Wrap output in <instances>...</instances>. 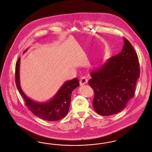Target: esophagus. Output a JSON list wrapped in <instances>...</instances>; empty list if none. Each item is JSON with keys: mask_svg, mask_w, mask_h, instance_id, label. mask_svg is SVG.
Returning a JSON list of instances; mask_svg holds the SVG:
<instances>
[{"mask_svg": "<svg viewBox=\"0 0 152 152\" xmlns=\"http://www.w3.org/2000/svg\"><path fill=\"white\" fill-rule=\"evenodd\" d=\"M88 83V79L86 77H83L80 79V85H85Z\"/></svg>", "mask_w": 152, "mask_h": 152, "instance_id": "1", "label": "esophagus"}]
</instances>
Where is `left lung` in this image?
Wrapping results in <instances>:
<instances>
[{"mask_svg":"<svg viewBox=\"0 0 152 152\" xmlns=\"http://www.w3.org/2000/svg\"><path fill=\"white\" fill-rule=\"evenodd\" d=\"M124 41L121 52L90 73L88 83L94 91L93 105L100 115L118 113L135 94L140 76L139 59L130 42L125 37Z\"/></svg>","mask_w":152,"mask_h":152,"instance_id":"1","label":"left lung"}]
</instances>
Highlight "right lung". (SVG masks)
Segmentation results:
<instances>
[{
    "instance_id": "obj_1",
    "label": "right lung",
    "mask_w": 152,
    "mask_h": 152,
    "mask_svg": "<svg viewBox=\"0 0 152 152\" xmlns=\"http://www.w3.org/2000/svg\"><path fill=\"white\" fill-rule=\"evenodd\" d=\"M26 49L23 53L26 52ZM20 58L17 61L15 69L16 86L25 102L27 108L38 117L49 121H58L64 118L68 113L71 103V93L80 86L77 78L66 81L52 99L44 103H37L28 98L21 89L20 82Z\"/></svg>"
}]
</instances>
